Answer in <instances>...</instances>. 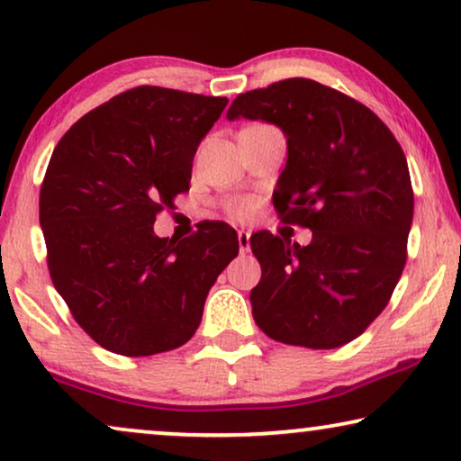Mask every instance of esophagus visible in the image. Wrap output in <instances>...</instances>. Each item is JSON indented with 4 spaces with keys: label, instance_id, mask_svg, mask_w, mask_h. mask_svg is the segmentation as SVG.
<instances>
[{
    "label": "esophagus",
    "instance_id": "obj_1",
    "mask_svg": "<svg viewBox=\"0 0 461 461\" xmlns=\"http://www.w3.org/2000/svg\"><path fill=\"white\" fill-rule=\"evenodd\" d=\"M237 239H239V251H241V254H248V251H249V232L248 230H239Z\"/></svg>",
    "mask_w": 461,
    "mask_h": 461
}]
</instances>
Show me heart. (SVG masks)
<instances>
[{"label": "heart", "mask_w": 461, "mask_h": 461, "mask_svg": "<svg viewBox=\"0 0 461 461\" xmlns=\"http://www.w3.org/2000/svg\"><path fill=\"white\" fill-rule=\"evenodd\" d=\"M229 212L237 218H248L254 212V201L251 199H237L229 205Z\"/></svg>", "instance_id": "obj_1"}]
</instances>
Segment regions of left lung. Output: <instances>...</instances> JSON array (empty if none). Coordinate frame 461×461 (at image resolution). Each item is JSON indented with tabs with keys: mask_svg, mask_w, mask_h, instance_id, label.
Segmentation results:
<instances>
[{
	"mask_svg": "<svg viewBox=\"0 0 461 461\" xmlns=\"http://www.w3.org/2000/svg\"><path fill=\"white\" fill-rule=\"evenodd\" d=\"M226 117L283 130L275 210L312 230L308 245L251 235L262 267L249 294L256 325L304 348L348 344L386 308L405 268L413 188L401 144L367 106L304 77L239 94Z\"/></svg>",
	"mask_w": 461,
	"mask_h": 461,
	"instance_id": "1",
	"label": "left lung"
}]
</instances>
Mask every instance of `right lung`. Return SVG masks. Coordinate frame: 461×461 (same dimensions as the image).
<instances>
[{
  "instance_id": "add662e5",
  "label": "right lung",
  "mask_w": 461,
  "mask_h": 461,
  "mask_svg": "<svg viewBox=\"0 0 461 461\" xmlns=\"http://www.w3.org/2000/svg\"><path fill=\"white\" fill-rule=\"evenodd\" d=\"M226 103L131 87L56 144L40 193L50 276L81 330L115 355L150 357L188 342L212 285L239 254L224 222L180 243L153 230L157 213L188 191L193 157Z\"/></svg>"
}]
</instances>
